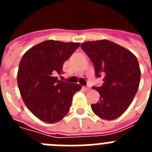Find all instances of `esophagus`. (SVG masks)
<instances>
[{
	"mask_svg": "<svg viewBox=\"0 0 152 152\" xmlns=\"http://www.w3.org/2000/svg\"><path fill=\"white\" fill-rule=\"evenodd\" d=\"M83 89H84V91H89L91 88H90L89 87H83Z\"/></svg>",
	"mask_w": 152,
	"mask_h": 152,
	"instance_id": "1",
	"label": "esophagus"
}]
</instances>
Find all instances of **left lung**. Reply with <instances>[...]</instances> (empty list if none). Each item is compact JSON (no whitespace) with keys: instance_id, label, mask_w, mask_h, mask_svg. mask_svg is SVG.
Returning a JSON list of instances; mask_svg holds the SVG:
<instances>
[{"instance_id":"obj_1","label":"left lung","mask_w":152,"mask_h":152,"mask_svg":"<svg viewBox=\"0 0 152 152\" xmlns=\"http://www.w3.org/2000/svg\"><path fill=\"white\" fill-rule=\"evenodd\" d=\"M80 48L94 64L96 77H103L102 86L93 87L100 96L98 103L91 104L93 112L101 119H116L128 109L139 89V61L130 51L107 39L86 42Z\"/></svg>"}]
</instances>
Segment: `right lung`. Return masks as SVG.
Instances as JSON below:
<instances>
[{
  "label": "right lung",
  "mask_w": 152,
  "mask_h": 152,
  "mask_svg": "<svg viewBox=\"0 0 152 152\" xmlns=\"http://www.w3.org/2000/svg\"><path fill=\"white\" fill-rule=\"evenodd\" d=\"M80 45L78 42L47 40L23 55L19 64L17 84L21 97L42 121H60L69 111L72 98L81 86L58 80L63 64Z\"/></svg>",
  "instance_id": "1"
}]
</instances>
